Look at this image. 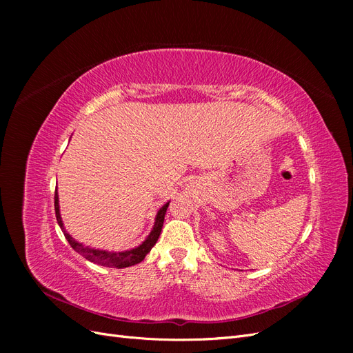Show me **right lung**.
<instances>
[{
  "mask_svg": "<svg viewBox=\"0 0 353 353\" xmlns=\"http://www.w3.org/2000/svg\"><path fill=\"white\" fill-rule=\"evenodd\" d=\"M169 206V201L166 205H163L157 210V215L154 219V225L153 230L148 234L147 239L137 248L131 249V250H123V252H108V250H101V249H95V248H90V245H85L79 241L74 240L70 234L65 230V223L61 221V215H60V205H59V194L56 190L54 194V209H56V218L59 225L65 234L66 240L69 241V244L74 249V252H78L79 254H82L85 259H88L90 262L99 263L103 266H109V268H128V266H132L140 263L141 261H144L145 254L153 249V245L156 244L160 232H162V227H163V221H165V215L166 210Z\"/></svg>",
  "mask_w": 353,
  "mask_h": 353,
  "instance_id": "add662e5",
  "label": "right lung"
}]
</instances>
